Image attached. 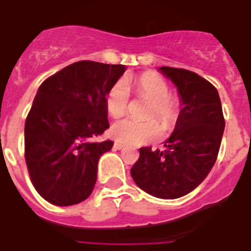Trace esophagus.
Here are the masks:
<instances>
[{"instance_id": "esophagus-1", "label": "esophagus", "mask_w": 251, "mask_h": 251, "mask_svg": "<svg viewBox=\"0 0 251 251\" xmlns=\"http://www.w3.org/2000/svg\"><path fill=\"white\" fill-rule=\"evenodd\" d=\"M113 148H114L115 151H120V149H122V148H124V144H121V142H114Z\"/></svg>"}]
</instances>
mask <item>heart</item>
Listing matches in <instances>:
<instances>
[{"label": "heart", "instance_id": "1", "mask_svg": "<svg viewBox=\"0 0 251 251\" xmlns=\"http://www.w3.org/2000/svg\"><path fill=\"white\" fill-rule=\"evenodd\" d=\"M136 93L141 98L151 102L145 113L147 121H134L125 118L110 129V136L117 142L126 145H142L149 141L156 140L160 136V126L164 131L171 130L179 118V104L177 100L171 95L168 83L163 77L153 74L145 72L134 83ZM129 107V90L125 82L114 83L106 95V109L113 118H120L125 115Z\"/></svg>", "mask_w": 251, "mask_h": 251}]
</instances>
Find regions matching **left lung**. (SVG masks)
<instances>
[{"instance_id":"left-lung-1","label":"left lung","mask_w":251,"mask_h":251,"mask_svg":"<svg viewBox=\"0 0 251 251\" xmlns=\"http://www.w3.org/2000/svg\"><path fill=\"white\" fill-rule=\"evenodd\" d=\"M160 71L177 87L183 107L165 151L141 148L130 174L149 195L177 199L210 174L221 148L225 118L218 90L204 77L175 67H161Z\"/></svg>"}]
</instances>
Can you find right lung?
I'll return each mask as SVG.
<instances>
[{"mask_svg": "<svg viewBox=\"0 0 251 251\" xmlns=\"http://www.w3.org/2000/svg\"><path fill=\"white\" fill-rule=\"evenodd\" d=\"M125 70L82 60L37 90L25 121V161L33 187L51 204H77L93 192L99 157L114 144L95 141L109 127L106 95Z\"/></svg>", "mask_w": 251, "mask_h": 251, "instance_id": "right-lung-1", "label": "right lung"}]
</instances>
